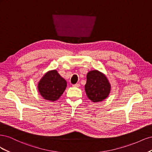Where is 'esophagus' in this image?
I'll use <instances>...</instances> for the list:
<instances>
[{
    "label": "esophagus",
    "instance_id": "34e87169",
    "mask_svg": "<svg viewBox=\"0 0 152 152\" xmlns=\"http://www.w3.org/2000/svg\"><path fill=\"white\" fill-rule=\"evenodd\" d=\"M80 84H73V87H80Z\"/></svg>",
    "mask_w": 152,
    "mask_h": 152
}]
</instances>
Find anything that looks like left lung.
Masks as SVG:
<instances>
[{"label": "left lung", "mask_w": 152, "mask_h": 152, "mask_svg": "<svg viewBox=\"0 0 152 152\" xmlns=\"http://www.w3.org/2000/svg\"><path fill=\"white\" fill-rule=\"evenodd\" d=\"M111 90V85L103 73L97 70H91L87 74L85 91L87 97L93 102H102L107 98Z\"/></svg>", "instance_id": "obj_1"}]
</instances>
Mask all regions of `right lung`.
<instances>
[{
    "label": "right lung",
    "mask_w": 152,
    "mask_h": 152,
    "mask_svg": "<svg viewBox=\"0 0 152 152\" xmlns=\"http://www.w3.org/2000/svg\"><path fill=\"white\" fill-rule=\"evenodd\" d=\"M66 81L56 70L48 72L38 84V90L44 99L54 102L58 99L65 91Z\"/></svg>",
    "instance_id": "1"
}]
</instances>
